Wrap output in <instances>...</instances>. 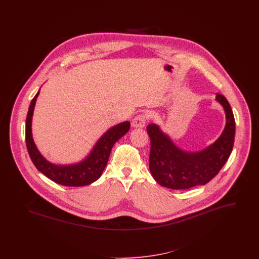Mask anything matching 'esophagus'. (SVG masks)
<instances>
[{
    "label": "esophagus",
    "mask_w": 259,
    "mask_h": 259,
    "mask_svg": "<svg viewBox=\"0 0 259 259\" xmlns=\"http://www.w3.org/2000/svg\"><path fill=\"white\" fill-rule=\"evenodd\" d=\"M147 123V115L145 113L138 114L135 118L132 120V126L136 128H143Z\"/></svg>",
    "instance_id": "esophagus-1"
}]
</instances>
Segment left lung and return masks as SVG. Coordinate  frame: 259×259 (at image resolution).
Instances as JSON below:
<instances>
[{"mask_svg":"<svg viewBox=\"0 0 259 259\" xmlns=\"http://www.w3.org/2000/svg\"><path fill=\"white\" fill-rule=\"evenodd\" d=\"M226 114V125L221 137L199 152H186L178 148L159 126L151 123L147 131L150 138L149 170L159 185L171 189H187L206 185L221 171L234 145L235 118L226 98L217 94Z\"/></svg>","mask_w":259,"mask_h":259,"instance_id":"left-lung-1","label":"left lung"}]
</instances>
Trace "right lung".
Listing matches in <instances>:
<instances>
[{
  "label": "right lung",
  "mask_w": 259,
  "mask_h": 259,
  "mask_svg": "<svg viewBox=\"0 0 259 259\" xmlns=\"http://www.w3.org/2000/svg\"><path fill=\"white\" fill-rule=\"evenodd\" d=\"M39 91L33 98L26 117V146L34 165L56 184L66 186H84L96 182L101 177L109 160L113 145L130 129V122L125 121L109 129L100 138L97 144L84 160L67 166H59L47 160L37 150L32 137V116Z\"/></svg>",
  "instance_id": "add662e5"
}]
</instances>
